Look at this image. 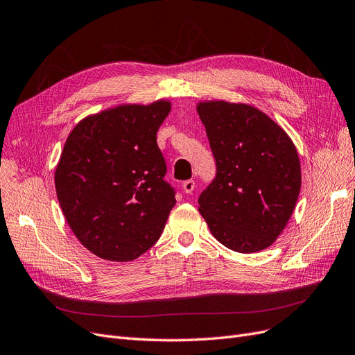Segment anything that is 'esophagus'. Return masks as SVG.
<instances>
[{
    "mask_svg": "<svg viewBox=\"0 0 355 355\" xmlns=\"http://www.w3.org/2000/svg\"><path fill=\"white\" fill-rule=\"evenodd\" d=\"M194 187H196V182H194L193 180H187L182 182V190H184L186 193H191L194 190Z\"/></svg>",
    "mask_w": 355,
    "mask_h": 355,
    "instance_id": "obj_1",
    "label": "esophagus"
}]
</instances>
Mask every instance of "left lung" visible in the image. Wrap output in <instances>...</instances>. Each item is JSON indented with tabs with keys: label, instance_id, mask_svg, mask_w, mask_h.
<instances>
[{
	"label": "left lung",
	"instance_id": "obj_1",
	"mask_svg": "<svg viewBox=\"0 0 355 355\" xmlns=\"http://www.w3.org/2000/svg\"><path fill=\"white\" fill-rule=\"evenodd\" d=\"M216 175L199 196V212L228 249L252 254L276 242L301 190V164L284 130L254 106L202 101Z\"/></svg>",
	"mask_w": 355,
	"mask_h": 355
}]
</instances>
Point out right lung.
<instances>
[{
	"mask_svg": "<svg viewBox=\"0 0 355 355\" xmlns=\"http://www.w3.org/2000/svg\"><path fill=\"white\" fill-rule=\"evenodd\" d=\"M171 103L123 105L79 122L55 168L57 199L64 218L89 252L127 262L161 237L175 190L156 132Z\"/></svg>",
	"mask_w": 355,
	"mask_h": 355,
	"instance_id": "right-lung-1",
	"label": "right lung"
}]
</instances>
